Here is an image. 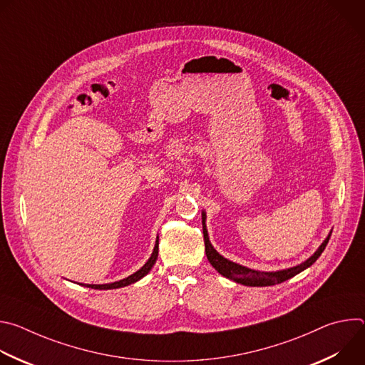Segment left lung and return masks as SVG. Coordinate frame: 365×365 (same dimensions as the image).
Wrapping results in <instances>:
<instances>
[{
    "instance_id": "obj_1",
    "label": "left lung",
    "mask_w": 365,
    "mask_h": 365,
    "mask_svg": "<svg viewBox=\"0 0 365 365\" xmlns=\"http://www.w3.org/2000/svg\"><path fill=\"white\" fill-rule=\"evenodd\" d=\"M202 230H203V241H205V252L210 263L212 264V267L222 274L224 277L244 284V286H252V287H264V286H274L279 283H283L289 279H292L293 276L299 274L300 272L306 270L307 267H310L314 264L317 259L319 258V255L324 252L332 231H329L328 237L324 240V242L318 247V250L312 254L307 259H304L303 263L289 267V269H283V270H276V272H259V270H254V269H248L245 266L237 264L231 259L225 258L224 255H221L214 245L210 241V235H207V230H206V212L202 211Z\"/></svg>"
}]
</instances>
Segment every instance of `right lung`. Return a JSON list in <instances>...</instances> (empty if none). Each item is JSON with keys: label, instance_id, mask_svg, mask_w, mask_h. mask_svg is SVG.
<instances>
[{"label": "right lung", "instance_id": "add662e5", "mask_svg": "<svg viewBox=\"0 0 365 365\" xmlns=\"http://www.w3.org/2000/svg\"><path fill=\"white\" fill-rule=\"evenodd\" d=\"M158 255H159V235H158V240H155V244H154V248H153V252L150 255V258L145 262V264L137 270L135 273H133L131 276L123 279V280H118V282H114V283H107V284H82L85 287H91V289H96V290H111V289H120V287H125V286H130L138 280H141L145 274H148V272L151 270V267L154 266L155 259H158Z\"/></svg>", "mask_w": 365, "mask_h": 365}]
</instances>
